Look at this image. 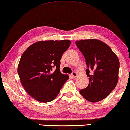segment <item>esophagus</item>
Here are the masks:
<instances>
[{"label": "esophagus", "mask_w": 130, "mask_h": 130, "mask_svg": "<svg viewBox=\"0 0 130 130\" xmlns=\"http://www.w3.org/2000/svg\"><path fill=\"white\" fill-rule=\"evenodd\" d=\"M71 77H72L73 78H75L77 76V73L75 72H73L71 74Z\"/></svg>", "instance_id": "obj_1"}]
</instances>
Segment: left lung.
<instances>
[{
    "label": "left lung",
    "instance_id": "obj_1",
    "mask_svg": "<svg viewBox=\"0 0 130 130\" xmlns=\"http://www.w3.org/2000/svg\"><path fill=\"white\" fill-rule=\"evenodd\" d=\"M75 43L85 58L89 82L86 88L80 90V94L89 102L100 101L109 95L118 82V58L107 44L98 39L77 41Z\"/></svg>",
    "mask_w": 130,
    "mask_h": 130
}]
</instances>
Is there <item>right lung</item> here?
<instances>
[{"instance_id": "right-lung-1", "label": "right lung", "mask_w": 130, "mask_h": 130, "mask_svg": "<svg viewBox=\"0 0 130 130\" xmlns=\"http://www.w3.org/2000/svg\"><path fill=\"white\" fill-rule=\"evenodd\" d=\"M70 44L69 40L38 41L21 56L18 68L20 80L27 92L38 101H52L68 80L59 67L62 54Z\"/></svg>"}]
</instances>
